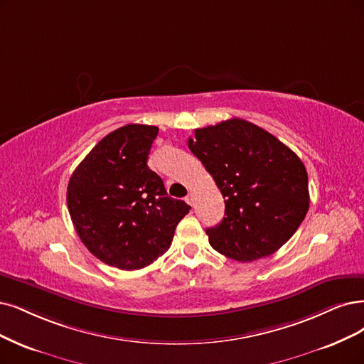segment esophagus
<instances>
[{
  "mask_svg": "<svg viewBox=\"0 0 364 364\" xmlns=\"http://www.w3.org/2000/svg\"><path fill=\"white\" fill-rule=\"evenodd\" d=\"M184 200H186V203L189 204V205H193V204H195V196H193V193L191 192L189 195H187V196L184 198Z\"/></svg>",
  "mask_w": 364,
  "mask_h": 364,
  "instance_id": "obj_1",
  "label": "esophagus"
}]
</instances>
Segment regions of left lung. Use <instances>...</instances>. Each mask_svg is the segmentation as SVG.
Masks as SVG:
<instances>
[{
	"label": "left lung",
	"mask_w": 364,
	"mask_h": 364,
	"mask_svg": "<svg viewBox=\"0 0 364 364\" xmlns=\"http://www.w3.org/2000/svg\"><path fill=\"white\" fill-rule=\"evenodd\" d=\"M191 151L225 198V218L208 228L214 250L240 262L270 257L299 230L309 210L300 157L272 133L241 118L195 130Z\"/></svg>",
	"instance_id": "8db88e82"
}]
</instances>
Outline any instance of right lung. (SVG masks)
<instances>
[{
  "label": "right lung",
  "instance_id": "right-lung-1",
  "mask_svg": "<svg viewBox=\"0 0 364 364\" xmlns=\"http://www.w3.org/2000/svg\"><path fill=\"white\" fill-rule=\"evenodd\" d=\"M157 133L156 126L127 124L106 134L67 186V207L80 241L119 270H139L161 257L191 210L168 196L146 165Z\"/></svg>",
  "mask_w": 364,
  "mask_h": 364
}]
</instances>
